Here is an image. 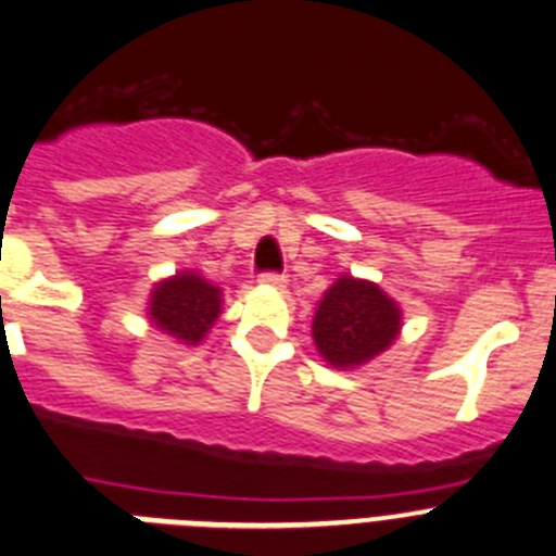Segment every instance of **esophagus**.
Returning a JSON list of instances; mask_svg holds the SVG:
<instances>
[{
	"label": "esophagus",
	"mask_w": 556,
	"mask_h": 556,
	"mask_svg": "<svg viewBox=\"0 0 556 556\" xmlns=\"http://www.w3.org/2000/svg\"><path fill=\"white\" fill-rule=\"evenodd\" d=\"M260 282L268 285V288H285V285H288V277H285V274L266 271V274H260Z\"/></svg>",
	"instance_id": "1"
}]
</instances>
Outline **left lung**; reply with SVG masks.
Here are the masks:
<instances>
[{"instance_id":"8db88e82","label":"left lung","mask_w":556,"mask_h":556,"mask_svg":"<svg viewBox=\"0 0 556 556\" xmlns=\"http://www.w3.org/2000/svg\"><path fill=\"white\" fill-rule=\"evenodd\" d=\"M402 309L379 285L349 274L324 293L313 318L315 349L332 368H357L399 338Z\"/></svg>"}]
</instances>
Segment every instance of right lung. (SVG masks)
<instances>
[{
  "instance_id": "obj_1",
  "label": "right lung",
  "mask_w": 556,
  "mask_h": 556,
  "mask_svg": "<svg viewBox=\"0 0 556 556\" xmlns=\"http://www.w3.org/2000/svg\"><path fill=\"white\" fill-rule=\"evenodd\" d=\"M222 315V288L199 277L197 271H179L152 288L149 318L157 329L177 338L185 346L202 343L210 327Z\"/></svg>"
}]
</instances>
